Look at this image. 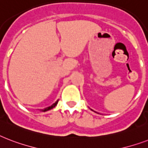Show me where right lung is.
Masks as SVG:
<instances>
[{"instance_id": "1", "label": "right lung", "mask_w": 148, "mask_h": 148, "mask_svg": "<svg viewBox=\"0 0 148 148\" xmlns=\"http://www.w3.org/2000/svg\"><path fill=\"white\" fill-rule=\"evenodd\" d=\"M57 103H58V101H56V103L52 104L51 106H49V107H47V108H45L43 111H47V110H51V109H52V108H53V107H55V106H56V105H57Z\"/></svg>"}]
</instances>
